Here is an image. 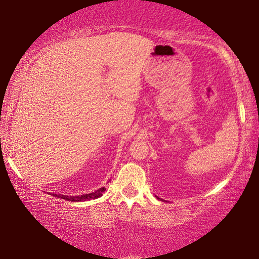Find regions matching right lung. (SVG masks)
I'll use <instances>...</instances> for the list:
<instances>
[{
  "instance_id": "add662e5",
  "label": "right lung",
  "mask_w": 259,
  "mask_h": 259,
  "mask_svg": "<svg viewBox=\"0 0 259 259\" xmlns=\"http://www.w3.org/2000/svg\"><path fill=\"white\" fill-rule=\"evenodd\" d=\"M105 190H106L105 187H100L99 190H97L96 192L89 193V194L77 195V196H68V195H60V194H52V195L56 196V198H58V199L73 201V202H80V201H88V200H94V199L99 198V196L103 195V192Z\"/></svg>"
}]
</instances>
